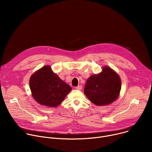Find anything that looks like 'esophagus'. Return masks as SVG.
Masks as SVG:
<instances>
[{
	"label": "esophagus",
	"instance_id": "esophagus-1",
	"mask_svg": "<svg viewBox=\"0 0 152 152\" xmlns=\"http://www.w3.org/2000/svg\"><path fill=\"white\" fill-rule=\"evenodd\" d=\"M76 90H82V86H81V85H78L77 86H76V88H75Z\"/></svg>",
	"mask_w": 152,
	"mask_h": 152
}]
</instances>
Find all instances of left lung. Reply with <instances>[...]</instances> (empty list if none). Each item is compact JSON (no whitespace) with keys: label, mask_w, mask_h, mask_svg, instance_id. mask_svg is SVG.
Returning <instances> with one entry per match:
<instances>
[{"label":"left lung","mask_w":152,"mask_h":152,"mask_svg":"<svg viewBox=\"0 0 152 152\" xmlns=\"http://www.w3.org/2000/svg\"><path fill=\"white\" fill-rule=\"evenodd\" d=\"M121 80L111 68L105 67L103 72L91 76L86 81L84 93L90 101L98 106L109 104L118 97Z\"/></svg>","instance_id":"left-lung-1"}]
</instances>
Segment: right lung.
I'll return each mask as SVG.
<instances>
[{"instance_id":"obj_1","label":"right lung","mask_w":152,"mask_h":152,"mask_svg":"<svg viewBox=\"0 0 152 152\" xmlns=\"http://www.w3.org/2000/svg\"><path fill=\"white\" fill-rule=\"evenodd\" d=\"M29 86L34 99L41 105L49 107L58 106L72 90L48 66L42 67L31 77Z\"/></svg>"}]
</instances>
